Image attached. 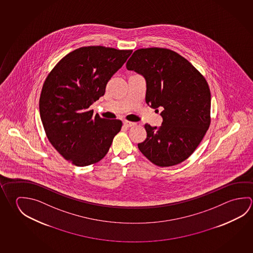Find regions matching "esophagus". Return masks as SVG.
<instances>
[{"mask_svg": "<svg viewBox=\"0 0 253 253\" xmlns=\"http://www.w3.org/2000/svg\"><path fill=\"white\" fill-rule=\"evenodd\" d=\"M124 125H125V126H126V127H133V126H136L137 125V124L136 123H133V122H129V121H125L124 122Z\"/></svg>", "mask_w": 253, "mask_h": 253, "instance_id": "1", "label": "esophagus"}]
</instances>
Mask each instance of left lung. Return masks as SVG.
<instances>
[{
	"mask_svg": "<svg viewBox=\"0 0 253 253\" xmlns=\"http://www.w3.org/2000/svg\"><path fill=\"white\" fill-rule=\"evenodd\" d=\"M126 67L145 77L146 102L161 107L163 124H146V138L137 144L142 154L160 167L184 162L203 140L211 125V90L204 76L171 49H137Z\"/></svg>",
	"mask_w": 253,
	"mask_h": 253,
	"instance_id": "8db88e82",
	"label": "left lung"
}]
</instances>
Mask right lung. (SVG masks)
<instances>
[{
    "label": "right lung",
    "mask_w": 253,
    "mask_h": 253,
    "mask_svg": "<svg viewBox=\"0 0 253 253\" xmlns=\"http://www.w3.org/2000/svg\"><path fill=\"white\" fill-rule=\"evenodd\" d=\"M131 52L82 47L66 55L45 79L39 100L41 119L50 144L69 163L80 167L98 163L120 131L122 121L94 116L90 106L105 94L108 81Z\"/></svg>",
    "instance_id": "add662e5"
}]
</instances>
